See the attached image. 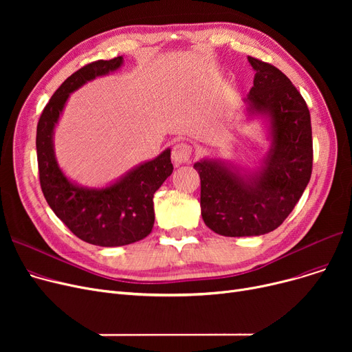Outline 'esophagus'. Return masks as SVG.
Segmentation results:
<instances>
[{"instance_id": "1", "label": "esophagus", "mask_w": 352, "mask_h": 352, "mask_svg": "<svg viewBox=\"0 0 352 352\" xmlns=\"http://www.w3.org/2000/svg\"><path fill=\"white\" fill-rule=\"evenodd\" d=\"M192 146L187 142H178L173 148V161L179 165L184 162H188L192 155Z\"/></svg>"}]
</instances>
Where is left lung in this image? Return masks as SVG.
<instances>
[{"label":"left lung","mask_w":352,"mask_h":352,"mask_svg":"<svg viewBox=\"0 0 352 352\" xmlns=\"http://www.w3.org/2000/svg\"><path fill=\"white\" fill-rule=\"evenodd\" d=\"M255 71L247 97L251 113L271 118L272 146L264 170L245 179L223 162L194 164L201 178V215L226 236L261 235L278 228L297 206L312 173V131L305 100L285 74L248 57Z\"/></svg>","instance_id":"8db88e82"}]
</instances>
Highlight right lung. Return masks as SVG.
I'll list each match as a JSON object with an SVG mask.
<instances>
[{"label": "right lung", "mask_w": 352, "mask_h": 352, "mask_svg": "<svg viewBox=\"0 0 352 352\" xmlns=\"http://www.w3.org/2000/svg\"><path fill=\"white\" fill-rule=\"evenodd\" d=\"M122 57L98 60L69 76L54 92L36 125V160L43 194L51 210L82 241L100 247H121L145 238L154 226V194L174 170L165 150L111 187L82 188L65 178L55 161L54 126L69 92L87 81L120 68Z\"/></svg>", "instance_id": "1"}]
</instances>
